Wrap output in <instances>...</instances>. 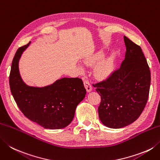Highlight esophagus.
<instances>
[{"instance_id": "esophagus-1", "label": "esophagus", "mask_w": 160, "mask_h": 160, "mask_svg": "<svg viewBox=\"0 0 160 160\" xmlns=\"http://www.w3.org/2000/svg\"><path fill=\"white\" fill-rule=\"evenodd\" d=\"M84 87H85V89H86L87 92H92V84H91L89 82V81L84 80Z\"/></svg>"}]
</instances>
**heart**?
Here are the masks:
<instances>
[{
  "label": "heart",
  "instance_id": "obj_1",
  "mask_svg": "<svg viewBox=\"0 0 160 160\" xmlns=\"http://www.w3.org/2000/svg\"><path fill=\"white\" fill-rule=\"evenodd\" d=\"M104 57L105 53L99 51L84 59V63L87 66H93L97 64L95 67L93 73L99 80L108 79L114 73L115 69L114 59L109 58L101 61Z\"/></svg>",
  "mask_w": 160,
  "mask_h": 160
}]
</instances>
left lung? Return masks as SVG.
Returning a JSON list of instances; mask_svg holds the SVG:
<instances>
[{
	"label": "left lung",
	"instance_id": "obj_1",
	"mask_svg": "<svg viewBox=\"0 0 160 160\" xmlns=\"http://www.w3.org/2000/svg\"><path fill=\"white\" fill-rule=\"evenodd\" d=\"M126 55L120 68L93 84L101 96L100 120L110 128H124L139 117L148 101L151 71L141 47L124 36Z\"/></svg>",
	"mask_w": 160,
	"mask_h": 160
}]
</instances>
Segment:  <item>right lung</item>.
<instances>
[{
  "instance_id": "1",
  "label": "right lung",
  "mask_w": 160,
  "mask_h": 160,
  "mask_svg": "<svg viewBox=\"0 0 160 160\" xmlns=\"http://www.w3.org/2000/svg\"><path fill=\"white\" fill-rule=\"evenodd\" d=\"M17 50L12 60L9 87L22 113L46 129H61L73 119L77 105L86 95L82 80L78 78H63L43 87L28 86L20 76L18 62L30 45Z\"/></svg>"
}]
</instances>
